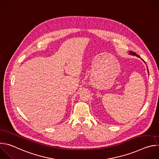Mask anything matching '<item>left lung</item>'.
Returning a JSON list of instances; mask_svg holds the SVG:
<instances>
[{
    "label": "left lung",
    "mask_w": 159,
    "mask_h": 159,
    "mask_svg": "<svg viewBox=\"0 0 159 159\" xmlns=\"http://www.w3.org/2000/svg\"><path fill=\"white\" fill-rule=\"evenodd\" d=\"M129 55H133V56H137V57H139V58H140V56H139L137 53H134V52H132V51H130L129 52ZM143 61V60L142 59V58H141ZM145 62V61H144ZM147 71H148V73L149 74V72H148V67H147Z\"/></svg>",
    "instance_id": "1"
}]
</instances>
